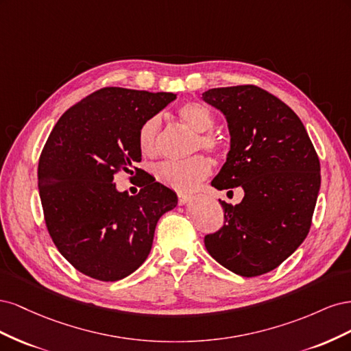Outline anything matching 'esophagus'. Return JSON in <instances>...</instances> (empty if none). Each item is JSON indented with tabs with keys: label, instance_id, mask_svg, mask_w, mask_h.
<instances>
[{
	"label": "esophagus",
	"instance_id": "1",
	"mask_svg": "<svg viewBox=\"0 0 351 351\" xmlns=\"http://www.w3.org/2000/svg\"><path fill=\"white\" fill-rule=\"evenodd\" d=\"M177 196H178V205H186L187 202H189L190 199H192V196L186 195V193H178Z\"/></svg>",
	"mask_w": 351,
	"mask_h": 351
}]
</instances>
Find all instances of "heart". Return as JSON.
Returning a JSON list of instances; mask_svg holds the SVG:
<instances>
[{"label":"heart","instance_id":"heart-1","mask_svg":"<svg viewBox=\"0 0 351 351\" xmlns=\"http://www.w3.org/2000/svg\"><path fill=\"white\" fill-rule=\"evenodd\" d=\"M178 117L190 130L197 133L195 147H202L210 152L221 151V137L210 133L215 124L214 114L205 104L197 101L186 102L178 108ZM159 133H161L159 115H154L143 123L139 130V147L143 155L154 156L158 152ZM210 169L212 162L209 159L197 155L186 161H164L155 167L154 174L161 184L177 192H189L210 174Z\"/></svg>","mask_w":351,"mask_h":351}]
</instances>
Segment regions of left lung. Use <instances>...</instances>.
I'll return each mask as SVG.
<instances>
[{"instance_id":"1","label":"left lung","mask_w":351,"mask_h":351,"mask_svg":"<svg viewBox=\"0 0 351 351\" xmlns=\"http://www.w3.org/2000/svg\"><path fill=\"white\" fill-rule=\"evenodd\" d=\"M202 98L224 114L227 161L210 184L241 187L237 205L221 202L224 226L205 237L209 254L241 277L281 265L311 228L321 187V165L303 123L269 92L253 84L215 88Z\"/></svg>"}]
</instances>
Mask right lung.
<instances>
[{
    "label": "right lung",
    "instance_id": "obj_1",
    "mask_svg": "<svg viewBox=\"0 0 351 351\" xmlns=\"http://www.w3.org/2000/svg\"><path fill=\"white\" fill-rule=\"evenodd\" d=\"M176 98L104 88L62 114L48 137L38 167L47 228L62 256L90 278L119 281L134 272L159 218L177 206L174 190L155 180L136 196L114 183L115 173H139L141 127Z\"/></svg>",
    "mask_w": 351,
    "mask_h": 351
}]
</instances>
